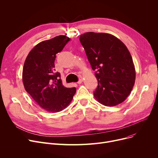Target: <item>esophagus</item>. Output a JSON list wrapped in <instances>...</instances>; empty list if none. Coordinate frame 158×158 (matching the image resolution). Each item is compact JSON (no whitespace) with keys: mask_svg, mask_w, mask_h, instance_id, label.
Returning <instances> with one entry per match:
<instances>
[{"mask_svg":"<svg viewBox=\"0 0 158 158\" xmlns=\"http://www.w3.org/2000/svg\"><path fill=\"white\" fill-rule=\"evenodd\" d=\"M82 81H83V79H82V77H81V78L79 79V81L77 82V83H78V84H81V83H82Z\"/></svg>","mask_w":158,"mask_h":158,"instance_id":"1","label":"esophagus"}]
</instances>
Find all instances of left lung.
Returning <instances> with one entry per match:
<instances>
[{
	"mask_svg": "<svg viewBox=\"0 0 158 158\" xmlns=\"http://www.w3.org/2000/svg\"><path fill=\"white\" fill-rule=\"evenodd\" d=\"M84 47L98 86L94 95L106 106H117L126 100L134 86L136 71L131 55L122 41L104 32L81 35Z\"/></svg>",
	"mask_w": 158,
	"mask_h": 158,
	"instance_id": "obj_1",
	"label": "left lung"
}]
</instances>
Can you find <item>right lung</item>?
Instances as JSON below:
<instances>
[{"label":"right lung","mask_w":158,"mask_h":158,"mask_svg":"<svg viewBox=\"0 0 158 158\" xmlns=\"http://www.w3.org/2000/svg\"><path fill=\"white\" fill-rule=\"evenodd\" d=\"M70 39L60 35L37 44L25 61L22 81L25 89L35 102L45 110L56 113L67 107L76 88H66L56 72L54 61L56 54L60 52Z\"/></svg>","instance_id":"1"}]
</instances>
